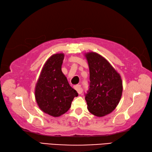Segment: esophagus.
<instances>
[{
    "label": "esophagus",
    "mask_w": 152,
    "mask_h": 152,
    "mask_svg": "<svg viewBox=\"0 0 152 152\" xmlns=\"http://www.w3.org/2000/svg\"><path fill=\"white\" fill-rule=\"evenodd\" d=\"M74 88L75 89L77 92H78L79 94H81L83 93V88H81L80 84H77L75 85V86H74Z\"/></svg>",
    "instance_id": "34e87169"
}]
</instances>
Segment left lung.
<instances>
[{
    "label": "left lung",
    "mask_w": 152,
    "mask_h": 152,
    "mask_svg": "<svg viewBox=\"0 0 152 152\" xmlns=\"http://www.w3.org/2000/svg\"><path fill=\"white\" fill-rule=\"evenodd\" d=\"M90 69V86L85 100L88 109L97 117L115 109L123 93L121 77L105 58L95 52L85 53Z\"/></svg>",
    "instance_id": "8db88e82"
}]
</instances>
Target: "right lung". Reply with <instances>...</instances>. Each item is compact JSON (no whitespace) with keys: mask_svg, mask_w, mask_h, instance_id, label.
<instances>
[{"mask_svg":"<svg viewBox=\"0 0 152 152\" xmlns=\"http://www.w3.org/2000/svg\"><path fill=\"white\" fill-rule=\"evenodd\" d=\"M64 58V53H57L48 59L35 90V99L40 109L55 117L68 111L74 97L78 96L62 72Z\"/></svg>","mask_w":152,"mask_h":152,"instance_id":"1","label":"right lung"}]
</instances>
